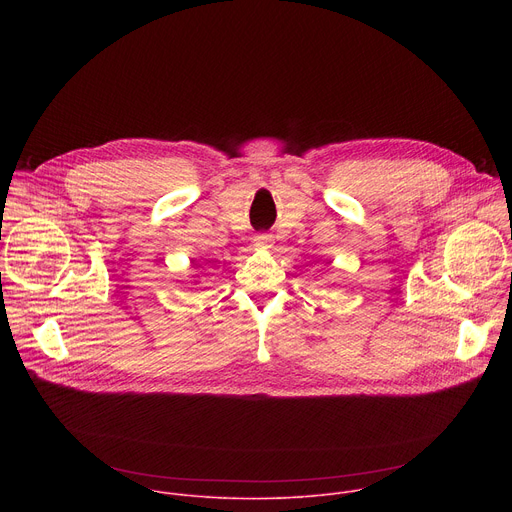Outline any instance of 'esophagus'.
<instances>
[{"label": "esophagus", "instance_id": "1", "mask_svg": "<svg viewBox=\"0 0 512 512\" xmlns=\"http://www.w3.org/2000/svg\"><path fill=\"white\" fill-rule=\"evenodd\" d=\"M253 243H255V247H259V249H271L273 237H271L269 233H259V235H255Z\"/></svg>", "mask_w": 512, "mask_h": 512}]
</instances>
